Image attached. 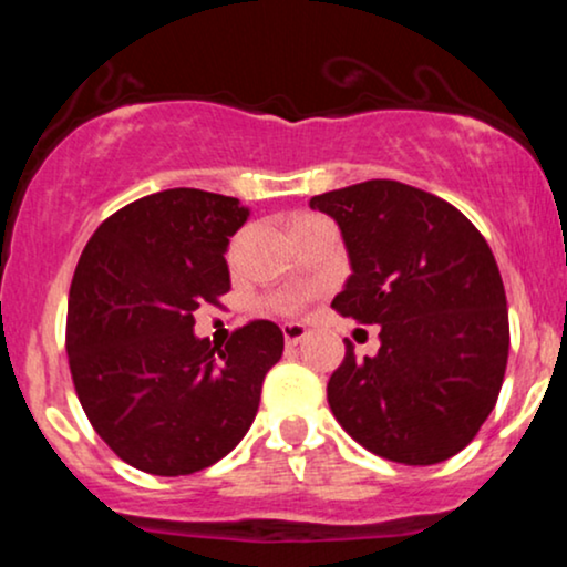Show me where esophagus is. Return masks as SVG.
Returning <instances> with one entry per match:
<instances>
[{
	"label": "esophagus",
	"mask_w": 567,
	"mask_h": 567,
	"mask_svg": "<svg viewBox=\"0 0 567 567\" xmlns=\"http://www.w3.org/2000/svg\"><path fill=\"white\" fill-rule=\"evenodd\" d=\"M282 336H285V343H288V347H298V343L309 336V330H306L303 324H285Z\"/></svg>",
	"instance_id": "1"
}]
</instances>
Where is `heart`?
I'll use <instances>...</instances> for the list:
<instances>
[{"label": "heart", "mask_w": 567, "mask_h": 567, "mask_svg": "<svg viewBox=\"0 0 567 567\" xmlns=\"http://www.w3.org/2000/svg\"><path fill=\"white\" fill-rule=\"evenodd\" d=\"M317 216H296L290 220V226H298V224H306V220H315ZM309 292H282V296H275L269 301V306L275 311H279V315H298V311L303 309L306 301H309Z\"/></svg>", "instance_id": "1"}]
</instances>
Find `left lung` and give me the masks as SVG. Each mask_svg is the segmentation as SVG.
<instances>
[{
	"label": "left lung",
	"instance_id": "obj_1",
	"mask_svg": "<svg viewBox=\"0 0 567 567\" xmlns=\"http://www.w3.org/2000/svg\"><path fill=\"white\" fill-rule=\"evenodd\" d=\"M309 205L341 226L354 271L333 309L379 324L381 338L365 360L347 338L328 381L338 424L396 464L464 451L496 408L509 357L506 292L485 237L451 202L400 181H365Z\"/></svg>",
	"mask_w": 567,
	"mask_h": 567
}]
</instances>
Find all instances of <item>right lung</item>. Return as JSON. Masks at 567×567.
Listing matches in <instances>:
<instances>
[{
    "mask_svg": "<svg viewBox=\"0 0 567 567\" xmlns=\"http://www.w3.org/2000/svg\"><path fill=\"white\" fill-rule=\"evenodd\" d=\"M247 207L167 188L97 226L69 290L71 379L97 437L135 470H207L245 437L282 330L252 320L226 347L197 338L194 311L231 290L226 247Z\"/></svg>",
    "mask_w": 567,
    "mask_h": 567,
    "instance_id": "1",
    "label": "right lung"
}]
</instances>
